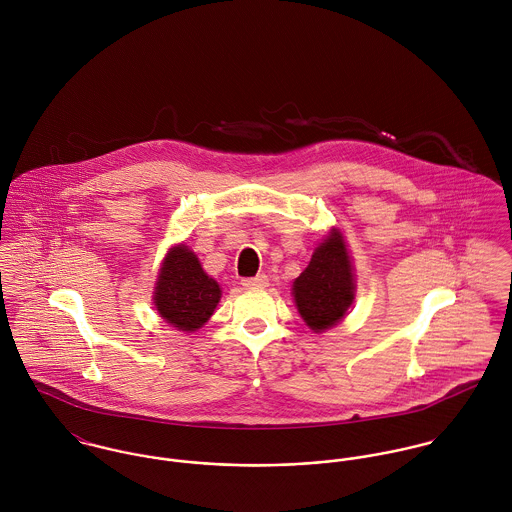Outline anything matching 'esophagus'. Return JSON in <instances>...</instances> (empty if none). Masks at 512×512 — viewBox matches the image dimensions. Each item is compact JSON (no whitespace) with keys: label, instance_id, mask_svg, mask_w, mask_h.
<instances>
[{"label":"esophagus","instance_id":"34e87169","mask_svg":"<svg viewBox=\"0 0 512 512\" xmlns=\"http://www.w3.org/2000/svg\"><path fill=\"white\" fill-rule=\"evenodd\" d=\"M242 286L244 288H266L268 286V276L266 274H258L254 278H244Z\"/></svg>","mask_w":512,"mask_h":512}]
</instances>
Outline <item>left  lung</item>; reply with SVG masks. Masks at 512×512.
I'll return each mask as SVG.
<instances>
[{"mask_svg":"<svg viewBox=\"0 0 512 512\" xmlns=\"http://www.w3.org/2000/svg\"><path fill=\"white\" fill-rule=\"evenodd\" d=\"M293 297L313 331L333 327L355 299L353 266L339 232H331L313 252L309 266L293 282Z\"/></svg>","mask_w":512,"mask_h":512,"instance_id":"obj_1","label":"left lung"}]
</instances>
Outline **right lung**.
I'll return each instance as SVG.
<instances>
[{
	"label": "right lung",
	"mask_w": 512,
	"mask_h": 512,
	"mask_svg": "<svg viewBox=\"0 0 512 512\" xmlns=\"http://www.w3.org/2000/svg\"><path fill=\"white\" fill-rule=\"evenodd\" d=\"M153 299L159 315L167 323L181 331H195L213 315L220 288L203 272L197 256L181 244L167 254Z\"/></svg>",
	"instance_id": "1"
}]
</instances>
